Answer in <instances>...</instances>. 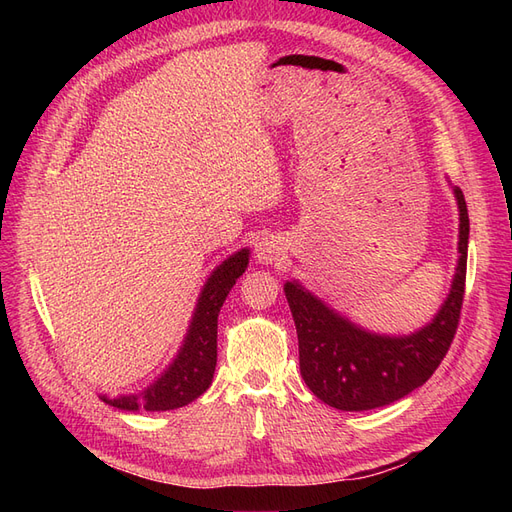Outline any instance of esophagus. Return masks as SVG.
<instances>
[{
    "label": "esophagus",
    "instance_id": "esophagus-1",
    "mask_svg": "<svg viewBox=\"0 0 512 512\" xmlns=\"http://www.w3.org/2000/svg\"><path fill=\"white\" fill-rule=\"evenodd\" d=\"M282 252H284L282 243L273 237H265L256 243V260L260 265H273L275 260H280Z\"/></svg>",
    "mask_w": 512,
    "mask_h": 512
}]
</instances>
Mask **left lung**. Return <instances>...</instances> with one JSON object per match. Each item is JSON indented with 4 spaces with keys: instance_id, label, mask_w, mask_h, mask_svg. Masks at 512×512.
<instances>
[{
    "instance_id": "obj_1",
    "label": "left lung",
    "mask_w": 512,
    "mask_h": 512,
    "mask_svg": "<svg viewBox=\"0 0 512 512\" xmlns=\"http://www.w3.org/2000/svg\"><path fill=\"white\" fill-rule=\"evenodd\" d=\"M459 209L457 267L444 303L410 335L367 331L335 312L297 280L284 292L299 335L301 376L318 399L344 412L389 406L423 386L438 369L457 331L466 286L470 220L463 192L451 185Z\"/></svg>"
}]
</instances>
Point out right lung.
Masks as SVG:
<instances>
[{
	"label": "right lung",
	"mask_w": 512,
	"mask_h": 512,
	"mask_svg": "<svg viewBox=\"0 0 512 512\" xmlns=\"http://www.w3.org/2000/svg\"><path fill=\"white\" fill-rule=\"evenodd\" d=\"M247 265H250V250L243 247L215 267L198 294L188 333H185L173 363L141 393L119 397L100 395L104 404L123 412H166L188 406L203 395L211 386L215 363H218L220 309Z\"/></svg>",
	"instance_id": "right-lung-1"
}]
</instances>
